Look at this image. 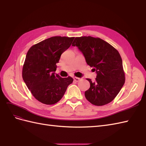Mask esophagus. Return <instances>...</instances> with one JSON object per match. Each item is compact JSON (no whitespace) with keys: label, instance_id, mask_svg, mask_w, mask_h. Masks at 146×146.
Segmentation results:
<instances>
[{"label":"esophagus","instance_id":"34e87169","mask_svg":"<svg viewBox=\"0 0 146 146\" xmlns=\"http://www.w3.org/2000/svg\"><path fill=\"white\" fill-rule=\"evenodd\" d=\"M73 80H74V81H76V82H78V81L81 80V78H78V77L74 76V77H73Z\"/></svg>","mask_w":146,"mask_h":146}]
</instances>
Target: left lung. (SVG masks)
<instances>
[{
  "label": "left lung",
  "instance_id": "obj_1",
  "mask_svg": "<svg viewBox=\"0 0 146 146\" xmlns=\"http://www.w3.org/2000/svg\"><path fill=\"white\" fill-rule=\"evenodd\" d=\"M72 46H78L88 65L97 73L95 80L85 91L86 100L95 106H103L113 101L125 83L123 61L119 52L104 40L91 36L76 37Z\"/></svg>",
  "mask_w": 146,
  "mask_h": 146
}]
</instances>
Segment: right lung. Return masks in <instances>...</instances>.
I'll return each instance as SVG.
<instances>
[{"label": "right lung", "instance_id": "add662e5", "mask_svg": "<svg viewBox=\"0 0 146 146\" xmlns=\"http://www.w3.org/2000/svg\"><path fill=\"white\" fill-rule=\"evenodd\" d=\"M74 37L55 36L30 47L22 68V78L32 95L40 102L54 104L62 99L71 76L62 78L55 74L56 63L61 55L71 46Z\"/></svg>", "mask_w": 146, "mask_h": 146}]
</instances>
